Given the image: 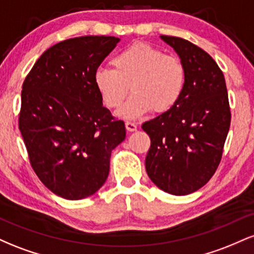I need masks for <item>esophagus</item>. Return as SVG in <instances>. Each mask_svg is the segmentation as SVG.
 Returning a JSON list of instances; mask_svg holds the SVG:
<instances>
[{
  "label": "esophagus",
  "instance_id": "obj_1",
  "mask_svg": "<svg viewBox=\"0 0 254 254\" xmlns=\"http://www.w3.org/2000/svg\"><path fill=\"white\" fill-rule=\"evenodd\" d=\"M125 127H127V130L129 131V132H132V131L137 130V124L132 123V122H127V123H125Z\"/></svg>",
  "mask_w": 254,
  "mask_h": 254
}]
</instances>
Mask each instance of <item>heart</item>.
I'll list each match as a JSON object with an SVG mask.
<instances>
[{"instance_id":"heart-1","label":"heart","mask_w":254,"mask_h":254,"mask_svg":"<svg viewBox=\"0 0 254 254\" xmlns=\"http://www.w3.org/2000/svg\"><path fill=\"white\" fill-rule=\"evenodd\" d=\"M113 68L100 66L94 84L109 109H119L129 93L132 95L117 113L123 119H137L154 109L171 110L185 88V68L179 58L165 55L149 44L137 43L112 60Z\"/></svg>"}]
</instances>
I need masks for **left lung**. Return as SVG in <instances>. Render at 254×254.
<instances>
[{"label":"left lung","instance_id":"left-lung-1","mask_svg":"<svg viewBox=\"0 0 254 254\" xmlns=\"http://www.w3.org/2000/svg\"><path fill=\"white\" fill-rule=\"evenodd\" d=\"M185 68L182 98L142 129L150 137L148 177L176 196L199 190L216 172L230 127L226 81L217 63L189 40L161 36Z\"/></svg>","mask_w":254,"mask_h":254}]
</instances>
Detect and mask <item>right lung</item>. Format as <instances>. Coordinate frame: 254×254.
Wrapping results in <instances>:
<instances>
[{
    "label": "right lung",
    "mask_w": 254,
    "mask_h": 254,
    "mask_svg": "<svg viewBox=\"0 0 254 254\" xmlns=\"http://www.w3.org/2000/svg\"><path fill=\"white\" fill-rule=\"evenodd\" d=\"M119 42L84 36L51 46L37 60L21 92L19 129L36 174L65 199L94 194L106 182L125 125L103 106L94 72Z\"/></svg>",
    "instance_id": "add662e5"
}]
</instances>
